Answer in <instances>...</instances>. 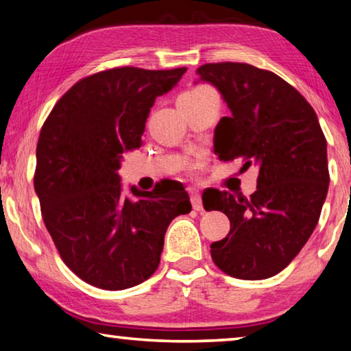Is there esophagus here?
<instances>
[{"label":"esophagus","instance_id":"esophagus-1","mask_svg":"<svg viewBox=\"0 0 351 351\" xmlns=\"http://www.w3.org/2000/svg\"><path fill=\"white\" fill-rule=\"evenodd\" d=\"M190 201H192V206L195 210H203V201H201L199 193L195 189H190Z\"/></svg>","mask_w":351,"mask_h":351}]
</instances>
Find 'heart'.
<instances>
[{
  "instance_id": "b5f03b06",
  "label": "heart",
  "mask_w": 351,
  "mask_h": 351,
  "mask_svg": "<svg viewBox=\"0 0 351 351\" xmlns=\"http://www.w3.org/2000/svg\"><path fill=\"white\" fill-rule=\"evenodd\" d=\"M199 90H204V88H197V90H192V91H187V93H184V94H190V93H195V91H199ZM182 94V96H184Z\"/></svg>"
}]
</instances>
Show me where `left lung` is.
I'll return each instance as SVG.
<instances>
[{"instance_id":"1","label":"left lung","mask_w":351,"mask_h":351,"mask_svg":"<svg viewBox=\"0 0 351 351\" xmlns=\"http://www.w3.org/2000/svg\"><path fill=\"white\" fill-rule=\"evenodd\" d=\"M197 74L230 110L215 128L218 158L258 165L249 198L226 190L203 197L206 210L230 221L228 237L210 245L212 260L230 277L263 280L287 268L316 228L330 184L326 139L313 106L271 71L223 62Z\"/></svg>"}]
</instances>
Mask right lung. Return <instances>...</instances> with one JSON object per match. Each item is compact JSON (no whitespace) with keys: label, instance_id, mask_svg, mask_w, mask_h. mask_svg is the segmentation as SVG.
<instances>
[{"label":"right lung","instance_id":"add662e5","mask_svg":"<svg viewBox=\"0 0 351 351\" xmlns=\"http://www.w3.org/2000/svg\"><path fill=\"white\" fill-rule=\"evenodd\" d=\"M187 68H112L71 86L43 123L34 187L64 265L93 287H136L158 269L171 219L192 210L181 182L122 190V153L141 147L154 99Z\"/></svg>","mask_w":351,"mask_h":351}]
</instances>
